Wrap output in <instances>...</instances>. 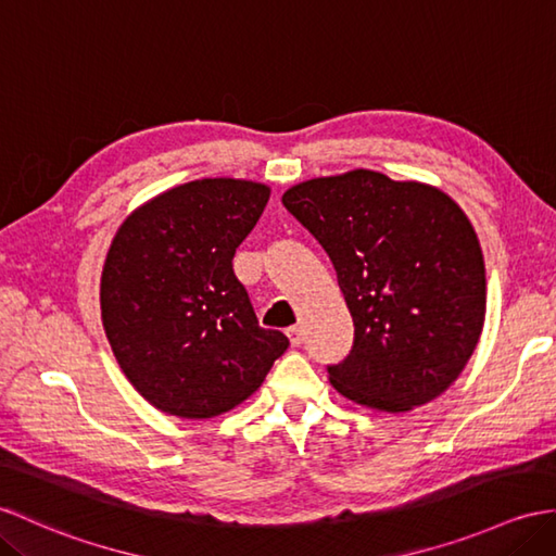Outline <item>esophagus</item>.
Masks as SVG:
<instances>
[{
	"label": "esophagus",
	"mask_w": 556,
	"mask_h": 556,
	"mask_svg": "<svg viewBox=\"0 0 556 556\" xmlns=\"http://www.w3.org/2000/svg\"><path fill=\"white\" fill-rule=\"evenodd\" d=\"M287 337H289V341H291L293 348H299V345L303 343V329H301V327H289V329H287Z\"/></svg>",
	"instance_id": "obj_1"
}]
</instances>
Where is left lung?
Returning <instances> with one entry per match:
<instances>
[{
	"instance_id": "8db88e82",
	"label": "left lung",
	"mask_w": 556,
	"mask_h": 556,
	"mask_svg": "<svg viewBox=\"0 0 556 556\" xmlns=\"http://www.w3.org/2000/svg\"><path fill=\"white\" fill-rule=\"evenodd\" d=\"M281 203L331 257L355 341L329 381L371 409L409 412L457 381L485 321L479 237L445 191L357 170L315 177Z\"/></svg>"
}]
</instances>
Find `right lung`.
Listing matches in <instances>:
<instances>
[{"label": "right lung", "instance_id": "right-lung-1", "mask_svg": "<svg viewBox=\"0 0 556 556\" xmlns=\"http://www.w3.org/2000/svg\"><path fill=\"white\" fill-rule=\"evenodd\" d=\"M269 187L205 177L167 189L125 217L101 273V321L137 393L165 415L235 409L289 348L257 325L235 253Z\"/></svg>", "mask_w": 556, "mask_h": 556}]
</instances>
